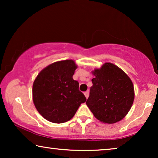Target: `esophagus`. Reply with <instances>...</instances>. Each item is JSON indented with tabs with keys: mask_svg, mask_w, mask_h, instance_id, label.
Instances as JSON below:
<instances>
[{
	"mask_svg": "<svg viewBox=\"0 0 158 158\" xmlns=\"http://www.w3.org/2000/svg\"><path fill=\"white\" fill-rule=\"evenodd\" d=\"M84 95H85V98H88V96H89V91H85V93H84Z\"/></svg>",
	"mask_w": 158,
	"mask_h": 158,
	"instance_id": "esophagus-1",
	"label": "esophagus"
}]
</instances>
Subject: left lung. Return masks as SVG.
Wrapping results in <instances>:
<instances>
[{
	"label": "left lung",
	"instance_id": "left-lung-1",
	"mask_svg": "<svg viewBox=\"0 0 158 158\" xmlns=\"http://www.w3.org/2000/svg\"><path fill=\"white\" fill-rule=\"evenodd\" d=\"M90 95L86 104L101 122L114 124L128 114L135 99V90L129 77L115 64L106 62L92 71Z\"/></svg>",
	"mask_w": 158,
	"mask_h": 158
}]
</instances>
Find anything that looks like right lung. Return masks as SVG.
<instances>
[{
  "instance_id": "add662e5",
  "label": "right lung",
  "mask_w": 158,
  "mask_h": 158,
  "mask_svg": "<svg viewBox=\"0 0 158 158\" xmlns=\"http://www.w3.org/2000/svg\"><path fill=\"white\" fill-rule=\"evenodd\" d=\"M77 66L72 60L55 62L43 69L34 80L33 101L39 113L49 122L70 120L86 98L73 75Z\"/></svg>"
}]
</instances>
